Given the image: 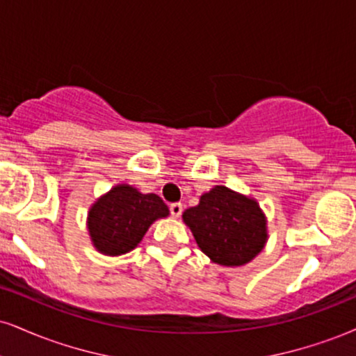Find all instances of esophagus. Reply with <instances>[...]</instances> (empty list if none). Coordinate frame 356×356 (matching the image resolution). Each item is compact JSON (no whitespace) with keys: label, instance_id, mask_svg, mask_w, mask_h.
<instances>
[{"label":"esophagus","instance_id":"esophagus-1","mask_svg":"<svg viewBox=\"0 0 356 356\" xmlns=\"http://www.w3.org/2000/svg\"><path fill=\"white\" fill-rule=\"evenodd\" d=\"M169 211H170V213H172L174 217H179L182 213V211H184V205L181 202H172V204L169 205Z\"/></svg>","mask_w":356,"mask_h":356}]
</instances>
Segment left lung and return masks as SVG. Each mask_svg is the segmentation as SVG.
Masks as SVG:
<instances>
[{
	"label": "left lung",
	"instance_id": "1",
	"mask_svg": "<svg viewBox=\"0 0 356 356\" xmlns=\"http://www.w3.org/2000/svg\"><path fill=\"white\" fill-rule=\"evenodd\" d=\"M182 217L200 250L227 267L250 262L267 241V222L259 204L224 186L204 194Z\"/></svg>",
	"mask_w": 356,
	"mask_h": 356
}]
</instances>
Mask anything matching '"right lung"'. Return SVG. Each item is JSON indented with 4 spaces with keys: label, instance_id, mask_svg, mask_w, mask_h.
I'll use <instances>...</instances> for the list:
<instances>
[{
    "label": "right lung",
    "instance_id": "obj_1",
    "mask_svg": "<svg viewBox=\"0 0 356 356\" xmlns=\"http://www.w3.org/2000/svg\"><path fill=\"white\" fill-rule=\"evenodd\" d=\"M169 209L156 194H140L129 186H115L92 205L89 234L106 255H121L143 241L149 225L165 217Z\"/></svg>",
    "mask_w": 356,
    "mask_h": 356
}]
</instances>
